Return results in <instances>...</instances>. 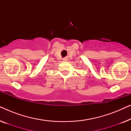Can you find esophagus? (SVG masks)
Wrapping results in <instances>:
<instances>
[{"label":"esophagus","mask_w":131,"mask_h":131,"mask_svg":"<svg viewBox=\"0 0 131 131\" xmlns=\"http://www.w3.org/2000/svg\"><path fill=\"white\" fill-rule=\"evenodd\" d=\"M63 60H64V61H67V58H64L63 59Z\"/></svg>","instance_id":"esophagus-1"}]
</instances>
